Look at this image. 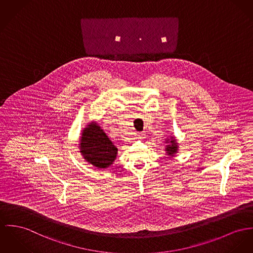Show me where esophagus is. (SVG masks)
<instances>
[{
	"label": "esophagus",
	"mask_w": 253,
	"mask_h": 253,
	"mask_svg": "<svg viewBox=\"0 0 253 253\" xmlns=\"http://www.w3.org/2000/svg\"><path fill=\"white\" fill-rule=\"evenodd\" d=\"M144 137H145V134L143 132L137 134V138H144Z\"/></svg>",
	"instance_id": "esophagus-1"
}]
</instances>
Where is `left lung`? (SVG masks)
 Wrapping results in <instances>:
<instances>
[{
  "mask_svg": "<svg viewBox=\"0 0 253 253\" xmlns=\"http://www.w3.org/2000/svg\"><path fill=\"white\" fill-rule=\"evenodd\" d=\"M166 140H167L166 143H169V144H168V145L166 146V152H167L168 155H169L170 157H173V156H175V154L177 153V151H178V143L176 142V140H175V138L173 136H171L170 139L168 138V139H166Z\"/></svg>",
  "mask_w": 253,
  "mask_h": 253,
  "instance_id": "left-lung-1",
  "label": "left lung"
}]
</instances>
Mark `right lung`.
<instances>
[{
	"label": "right lung",
	"mask_w": 253,
	"mask_h": 253,
	"mask_svg": "<svg viewBox=\"0 0 253 253\" xmlns=\"http://www.w3.org/2000/svg\"><path fill=\"white\" fill-rule=\"evenodd\" d=\"M79 145L84 159L101 169H108L117 158L116 145L96 122L87 124L83 130Z\"/></svg>",
	"instance_id": "obj_1"
}]
</instances>
